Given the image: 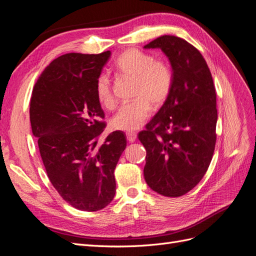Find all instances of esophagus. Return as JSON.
Masks as SVG:
<instances>
[{
	"label": "esophagus",
	"mask_w": 256,
	"mask_h": 256,
	"mask_svg": "<svg viewBox=\"0 0 256 256\" xmlns=\"http://www.w3.org/2000/svg\"><path fill=\"white\" fill-rule=\"evenodd\" d=\"M126 136H127L128 142H130V143H132L136 140V134L134 132V131H128V132L126 134Z\"/></svg>",
	"instance_id": "esophagus-1"
}]
</instances>
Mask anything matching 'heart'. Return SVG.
I'll return each instance as SVG.
<instances>
[{
	"mask_svg": "<svg viewBox=\"0 0 256 256\" xmlns=\"http://www.w3.org/2000/svg\"><path fill=\"white\" fill-rule=\"evenodd\" d=\"M112 70L120 78L134 80L131 97L134 100L120 108L111 120V126L116 130H136L150 118L152 108L160 109L170 97L174 81L172 67L166 60L131 48L116 58ZM96 95L106 109L115 106L112 83L106 74L98 76Z\"/></svg>",
	"mask_w": 256,
	"mask_h": 256,
	"instance_id": "1",
	"label": "heart"
}]
</instances>
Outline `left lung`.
Returning a JSON list of instances; mask_svg holds the SVG:
<instances>
[{
    "label": "left lung",
    "instance_id": "left-lung-1",
    "mask_svg": "<svg viewBox=\"0 0 256 256\" xmlns=\"http://www.w3.org/2000/svg\"><path fill=\"white\" fill-rule=\"evenodd\" d=\"M160 48L173 69L166 104L138 134L146 150L144 177L154 192L178 198L200 182L216 146V88L200 52L182 38L164 35L144 46Z\"/></svg>",
    "mask_w": 256,
    "mask_h": 256
}]
</instances>
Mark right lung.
I'll use <instances>...</instances> for the list:
<instances>
[{
    "label": "right lung",
    "instance_id": "1",
    "mask_svg": "<svg viewBox=\"0 0 256 256\" xmlns=\"http://www.w3.org/2000/svg\"><path fill=\"white\" fill-rule=\"evenodd\" d=\"M111 56L67 53L52 60L34 85L30 120L42 160L62 198L83 212H97L115 196L114 170L127 141L113 131L102 143L104 113L96 81Z\"/></svg>",
    "mask_w": 256,
    "mask_h": 256
}]
</instances>
